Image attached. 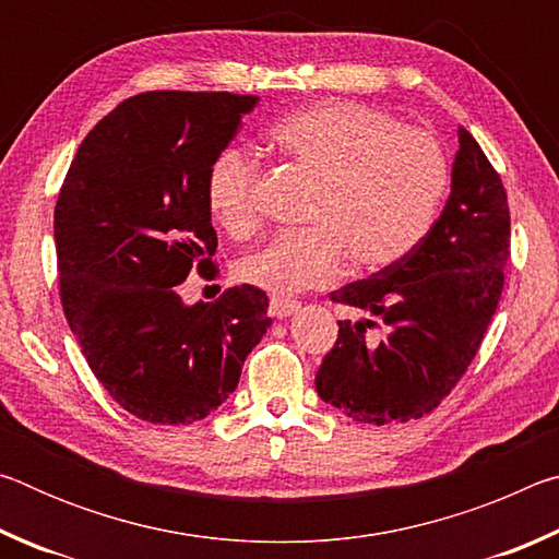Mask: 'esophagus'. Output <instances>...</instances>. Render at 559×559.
<instances>
[{
  "instance_id": "1",
  "label": "esophagus",
  "mask_w": 559,
  "mask_h": 559,
  "mask_svg": "<svg viewBox=\"0 0 559 559\" xmlns=\"http://www.w3.org/2000/svg\"><path fill=\"white\" fill-rule=\"evenodd\" d=\"M298 308H300L298 300H288V298H281V296H273L271 302H269V313L273 318H278V320L293 316Z\"/></svg>"
}]
</instances>
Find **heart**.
<instances>
[{
  "label": "heart",
  "instance_id": "1",
  "mask_svg": "<svg viewBox=\"0 0 559 559\" xmlns=\"http://www.w3.org/2000/svg\"><path fill=\"white\" fill-rule=\"evenodd\" d=\"M269 143L316 179L308 229L276 234L236 261V278L276 296L325 286L345 253L359 269L404 259L447 194L449 165L437 140L357 103L323 100L290 112L269 130ZM257 159L241 147H224L206 169V206L231 236L257 229Z\"/></svg>",
  "mask_w": 559,
  "mask_h": 559
}]
</instances>
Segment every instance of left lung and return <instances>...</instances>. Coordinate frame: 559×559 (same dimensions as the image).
Returning <instances> with one entry per match:
<instances>
[{"instance_id":"obj_1","label":"left lung","mask_w":559,"mask_h":559,"mask_svg":"<svg viewBox=\"0 0 559 559\" xmlns=\"http://www.w3.org/2000/svg\"><path fill=\"white\" fill-rule=\"evenodd\" d=\"M508 257L503 182L459 128L451 194L429 234L404 259L330 293L362 318L337 323L335 347L316 374L320 400L377 427L437 409L484 343Z\"/></svg>"}]
</instances>
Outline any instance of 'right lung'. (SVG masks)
I'll list each match as a JSON object with an SVG mask.
<instances>
[{
    "instance_id": "1",
    "label": "right lung",
    "mask_w": 559,
    "mask_h": 559,
    "mask_svg": "<svg viewBox=\"0 0 559 559\" xmlns=\"http://www.w3.org/2000/svg\"><path fill=\"white\" fill-rule=\"evenodd\" d=\"M257 96L150 91L122 100L86 140L53 212L63 313L122 409L192 424L236 390L271 328L261 288L187 306L189 271L216 276L204 179Z\"/></svg>"
}]
</instances>
